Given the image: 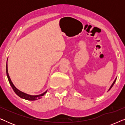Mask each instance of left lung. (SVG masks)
Wrapping results in <instances>:
<instances>
[{
    "mask_svg": "<svg viewBox=\"0 0 125 125\" xmlns=\"http://www.w3.org/2000/svg\"><path fill=\"white\" fill-rule=\"evenodd\" d=\"M116 80H117V78H115V80H114V82H113V83H112V85H111L110 88H109V90H110V89H111V88H112V87H113V85H114V83H115V81H116Z\"/></svg>",
    "mask_w": 125,
    "mask_h": 125,
    "instance_id": "obj_1",
    "label": "left lung"
}]
</instances>
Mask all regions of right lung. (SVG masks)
<instances>
[{
	"label": "right lung",
	"instance_id": "obj_1",
	"mask_svg": "<svg viewBox=\"0 0 125 125\" xmlns=\"http://www.w3.org/2000/svg\"><path fill=\"white\" fill-rule=\"evenodd\" d=\"M8 60V59H7ZM6 73H7V76L8 77V81H9L10 84L11 85V86L12 87V88L13 89V91L15 92V93L18 96H19L20 97H21L22 98L25 99V100H30V101H35L37 99H40L42 98L41 97L43 96V95L47 93V91H46L43 93L42 94H41L40 95H29L27 94H25L23 92H22L20 90H19L18 89H17L16 87L14 86V85L13 84L12 82L11 81V79H10V77L9 76V74H8V69H7V64H6Z\"/></svg>",
	"mask_w": 125,
	"mask_h": 125
}]
</instances>
